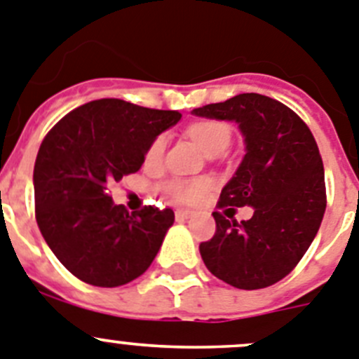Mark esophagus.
<instances>
[{
    "mask_svg": "<svg viewBox=\"0 0 359 359\" xmlns=\"http://www.w3.org/2000/svg\"><path fill=\"white\" fill-rule=\"evenodd\" d=\"M195 216V211H189V209H177L175 211V218L184 222V219H189Z\"/></svg>",
    "mask_w": 359,
    "mask_h": 359,
    "instance_id": "obj_1",
    "label": "esophagus"
}]
</instances>
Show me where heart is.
<instances>
[{"instance_id": "1", "label": "heart", "mask_w": 359, "mask_h": 359, "mask_svg": "<svg viewBox=\"0 0 359 359\" xmlns=\"http://www.w3.org/2000/svg\"><path fill=\"white\" fill-rule=\"evenodd\" d=\"M187 135L208 156L215 154V151H224L231 144V128H229V125L222 123V121H215V119H203L198 123H193L191 127L187 128ZM166 144V134L157 135L147 150V156H144L147 163L159 164L163 161ZM164 189L173 198L182 200V202H191V200H196L202 195V191L205 189V182H202V180H170L164 186Z\"/></svg>"}]
</instances>
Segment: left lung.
<instances>
[{
  "label": "left lung",
  "instance_id": "obj_1",
  "mask_svg": "<svg viewBox=\"0 0 359 359\" xmlns=\"http://www.w3.org/2000/svg\"><path fill=\"white\" fill-rule=\"evenodd\" d=\"M193 114L234 121L245 140L243 161L219 195L226 215L212 212L216 232L200 243V256L212 276L234 288L272 286L302 259L324 218V164L315 137L292 109L257 93ZM243 205L255 215L236 222L233 208Z\"/></svg>",
  "mask_w": 359,
  "mask_h": 359
}]
</instances>
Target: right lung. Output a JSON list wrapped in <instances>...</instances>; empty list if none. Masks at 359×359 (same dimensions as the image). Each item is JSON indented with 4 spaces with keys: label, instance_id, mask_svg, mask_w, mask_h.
<instances>
[{
    "label": "right lung",
    "instance_id": "1",
    "mask_svg": "<svg viewBox=\"0 0 359 359\" xmlns=\"http://www.w3.org/2000/svg\"><path fill=\"white\" fill-rule=\"evenodd\" d=\"M179 119L177 111L103 98L71 111L44 137L34 168L35 218L57 259L83 283L116 288L157 256L175 222L172 209L128 212L107 184L137 172L151 141Z\"/></svg>",
    "mask_w": 359,
    "mask_h": 359
}]
</instances>
